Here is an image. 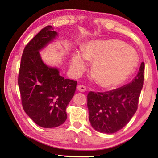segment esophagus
<instances>
[{
  "label": "esophagus",
  "instance_id": "34e87169",
  "mask_svg": "<svg viewBox=\"0 0 158 158\" xmlns=\"http://www.w3.org/2000/svg\"><path fill=\"white\" fill-rule=\"evenodd\" d=\"M77 90L79 92H85L86 90V87L84 85H77Z\"/></svg>",
  "mask_w": 158,
  "mask_h": 158
}]
</instances>
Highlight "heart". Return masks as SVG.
<instances>
[{"mask_svg": "<svg viewBox=\"0 0 158 158\" xmlns=\"http://www.w3.org/2000/svg\"><path fill=\"white\" fill-rule=\"evenodd\" d=\"M93 61L91 73L99 84L114 86L127 79L137 65V51L120 40H93L85 45L83 52H77L71 61V69L77 76Z\"/></svg>", "mask_w": 158, "mask_h": 158, "instance_id": "obj_1", "label": "heart"}]
</instances>
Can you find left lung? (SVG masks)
Here are the masks:
<instances>
[{"label": "left lung", "mask_w": 158, "mask_h": 158, "mask_svg": "<svg viewBox=\"0 0 158 158\" xmlns=\"http://www.w3.org/2000/svg\"><path fill=\"white\" fill-rule=\"evenodd\" d=\"M144 68L145 65L142 62L135 79L121 88L103 93H89V121L95 130L112 134L128 123L137 110L143 85Z\"/></svg>", "instance_id": "left-lung-1"}]
</instances>
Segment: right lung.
I'll return each mask as SVG.
<instances>
[{
	"instance_id": "add662e5",
	"label": "right lung",
	"mask_w": 158,
	"mask_h": 158,
	"mask_svg": "<svg viewBox=\"0 0 158 158\" xmlns=\"http://www.w3.org/2000/svg\"><path fill=\"white\" fill-rule=\"evenodd\" d=\"M57 35L52 26H47L26 44L18 77L23 110L37 125L46 128L65 123L66 107L77 83L60 76L57 68L47 66L41 59L39 51Z\"/></svg>"
}]
</instances>
